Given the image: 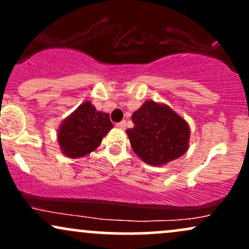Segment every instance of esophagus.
<instances>
[{"label":"esophagus","instance_id":"34e87169","mask_svg":"<svg viewBox=\"0 0 249 249\" xmlns=\"http://www.w3.org/2000/svg\"><path fill=\"white\" fill-rule=\"evenodd\" d=\"M117 127L118 128H122V130H125V127H126V122H121V123H118V124H117Z\"/></svg>","mask_w":249,"mask_h":249}]
</instances>
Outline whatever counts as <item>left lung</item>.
Here are the masks:
<instances>
[{
    "instance_id": "obj_1",
    "label": "left lung",
    "mask_w": 249,
    "mask_h": 249,
    "mask_svg": "<svg viewBox=\"0 0 249 249\" xmlns=\"http://www.w3.org/2000/svg\"><path fill=\"white\" fill-rule=\"evenodd\" d=\"M133 128L126 130L133 152L152 166L180 158L190 146L188 123L172 107L146 101L132 115Z\"/></svg>"
}]
</instances>
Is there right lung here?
Masks as SVG:
<instances>
[{
    "label": "right lung",
    "mask_w": 249,
    "mask_h": 249,
    "mask_svg": "<svg viewBox=\"0 0 249 249\" xmlns=\"http://www.w3.org/2000/svg\"><path fill=\"white\" fill-rule=\"evenodd\" d=\"M113 127L108 113L97 111L91 102H83L59 125L57 142L70 159L82 158L96 150Z\"/></svg>",
    "instance_id": "1"
}]
</instances>
